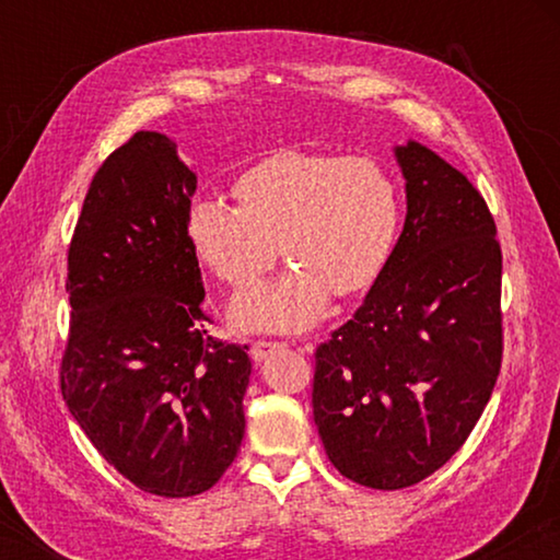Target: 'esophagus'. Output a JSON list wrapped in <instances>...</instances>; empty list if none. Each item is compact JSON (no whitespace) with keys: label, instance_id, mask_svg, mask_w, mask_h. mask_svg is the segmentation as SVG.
Wrapping results in <instances>:
<instances>
[{"label":"esophagus","instance_id":"34e87169","mask_svg":"<svg viewBox=\"0 0 560 560\" xmlns=\"http://www.w3.org/2000/svg\"><path fill=\"white\" fill-rule=\"evenodd\" d=\"M283 348V343H271V340H257V343L252 346V358L257 360V363H261V360H267L273 350Z\"/></svg>","mask_w":560,"mask_h":560}]
</instances>
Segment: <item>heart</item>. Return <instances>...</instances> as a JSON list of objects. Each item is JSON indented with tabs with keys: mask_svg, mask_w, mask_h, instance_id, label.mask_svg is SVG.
Instances as JSON below:
<instances>
[{
	"mask_svg": "<svg viewBox=\"0 0 560 560\" xmlns=\"http://www.w3.org/2000/svg\"><path fill=\"white\" fill-rule=\"evenodd\" d=\"M240 207L202 197L187 212L197 259L236 289L252 287L281 254L293 267L242 293L232 320L249 330L299 334L326 314L330 293L373 287L395 249L400 195L387 170L363 155L279 150L234 183Z\"/></svg>",
	"mask_w": 560,
	"mask_h": 560,
	"instance_id": "obj_1",
	"label": "heart"
}]
</instances>
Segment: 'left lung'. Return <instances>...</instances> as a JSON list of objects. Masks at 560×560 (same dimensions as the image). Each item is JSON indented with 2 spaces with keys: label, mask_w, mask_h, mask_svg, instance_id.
<instances>
[{
  "label": "left lung",
  "mask_w": 560,
  "mask_h": 560,
  "mask_svg": "<svg viewBox=\"0 0 560 560\" xmlns=\"http://www.w3.org/2000/svg\"><path fill=\"white\" fill-rule=\"evenodd\" d=\"M407 214L363 306L316 350L314 422L328 459L371 489L447 464L501 368V249L474 185L428 145H395Z\"/></svg>",
  "instance_id": "1"
}]
</instances>
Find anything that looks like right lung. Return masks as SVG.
<instances>
[{
	"mask_svg": "<svg viewBox=\"0 0 560 560\" xmlns=\"http://www.w3.org/2000/svg\"><path fill=\"white\" fill-rule=\"evenodd\" d=\"M195 189L175 140L138 130L93 177L66 277L63 400L103 459L167 499L202 494L234 462L252 375L249 348L205 328Z\"/></svg>",
	"mask_w": 560,
	"mask_h": 560,
	"instance_id": "right-lung-1",
	"label": "right lung"
}]
</instances>
